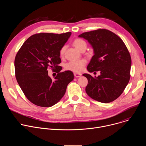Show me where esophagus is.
Listing matches in <instances>:
<instances>
[{
  "instance_id": "esophagus-1",
  "label": "esophagus",
  "mask_w": 146,
  "mask_h": 146,
  "mask_svg": "<svg viewBox=\"0 0 146 146\" xmlns=\"http://www.w3.org/2000/svg\"><path fill=\"white\" fill-rule=\"evenodd\" d=\"M74 76L76 77H80L81 76L82 74L81 73H74Z\"/></svg>"
}]
</instances>
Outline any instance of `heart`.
Wrapping results in <instances>:
<instances>
[{
    "label": "heart",
    "mask_w": 146,
    "mask_h": 146,
    "mask_svg": "<svg viewBox=\"0 0 146 146\" xmlns=\"http://www.w3.org/2000/svg\"><path fill=\"white\" fill-rule=\"evenodd\" d=\"M73 45L79 51H82L83 49L86 48L87 43L86 41L81 38H77L73 41ZM66 46H64L61 47L59 51L60 56H63L65 52ZM87 64V60L84 59H81L76 60L70 61L65 65L66 69L78 73H81L84 70V66Z\"/></svg>",
    "instance_id": "1"
}]
</instances>
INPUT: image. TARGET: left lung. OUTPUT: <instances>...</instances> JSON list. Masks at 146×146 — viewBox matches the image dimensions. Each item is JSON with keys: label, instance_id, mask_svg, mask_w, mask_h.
Wrapping results in <instances>:
<instances>
[{"label": "left lung", "instance_id": "8db88e82", "mask_svg": "<svg viewBox=\"0 0 146 146\" xmlns=\"http://www.w3.org/2000/svg\"><path fill=\"white\" fill-rule=\"evenodd\" d=\"M78 37L87 40L94 49L88 71H100V75L95 77L82 74L88 81L87 95L102 103L114 101L122 94L130 79L132 62L127 47L119 37L105 29L84 32Z\"/></svg>", "mask_w": 146, "mask_h": 146}]
</instances>
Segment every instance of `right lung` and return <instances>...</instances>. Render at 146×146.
Masks as SVG:
<instances>
[{
	"instance_id": "obj_1",
	"label": "right lung",
	"mask_w": 146,
	"mask_h": 146,
	"mask_svg": "<svg viewBox=\"0 0 146 146\" xmlns=\"http://www.w3.org/2000/svg\"><path fill=\"white\" fill-rule=\"evenodd\" d=\"M72 33L61 34L40 33L31 36L18 51L14 66L15 77L27 99L40 107H51L66 92L69 83L74 78L72 72H60L62 67L59 51ZM57 69L54 80L48 69Z\"/></svg>"
}]
</instances>
